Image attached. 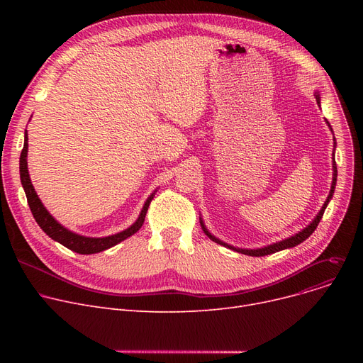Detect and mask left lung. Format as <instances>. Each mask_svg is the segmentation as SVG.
I'll return each mask as SVG.
<instances>
[{
  "label": "left lung",
  "instance_id": "1",
  "mask_svg": "<svg viewBox=\"0 0 363 363\" xmlns=\"http://www.w3.org/2000/svg\"><path fill=\"white\" fill-rule=\"evenodd\" d=\"M315 97H316V103L320 104V95H319L318 91L315 92ZM327 125H328V128H330L331 132H333V128H331L330 122H327ZM335 145H337V143H335V138H334V152H335ZM334 152H333V182H331L330 194H328L325 203H323V206H322V208L319 211V213L315 216V219H313L306 228H303V230H301L300 233H297V234H294V235H291V237H289V238H285V240H282V241H278V242H274V244H269V245L260 247V249H240V247H234V245H231V244H226V242L220 241L219 238H216L215 235H212L211 233H208L207 228H206L203 219L200 218L201 230L204 231V234H206L208 238H211L212 241H215V242H218V244H220V245H223V247H228V249H231V250H234V252H238V253H241V255H247V256H256V257H259V256L272 255V253H277V252H281V250H285V249H293V247L298 245L300 242H303L304 240L309 238V237L312 235V233L316 230L318 223L320 222V219H322V216H323V212H325V208H327L328 203H330L331 199H333L334 189H335V184H337V164H335V155H334Z\"/></svg>",
  "mask_w": 363,
  "mask_h": 363
}]
</instances>
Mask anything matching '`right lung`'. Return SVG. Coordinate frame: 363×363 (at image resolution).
Here are the masks:
<instances>
[{"mask_svg": "<svg viewBox=\"0 0 363 363\" xmlns=\"http://www.w3.org/2000/svg\"><path fill=\"white\" fill-rule=\"evenodd\" d=\"M18 169H21V181H22L25 194H26V199H28V203H29V207H30V212H32L36 223L41 226V230L50 238H52L54 241L60 242L62 245L67 247L69 250H72L74 253H79V255H94V253L104 252V250L110 249V247L122 242L123 240L129 238L130 235H133L137 231H140V228L144 223V219H145V215H147V211H148V206H150L152 197H155V194L157 193V189H159L157 188L156 191H152L150 194V197L145 200V203L141 208V213H140L138 219L133 222L129 228H126V230H123L118 234L108 235V237H100V238L85 237V235H79V234H76V233L67 230V228H65L60 222H57L50 215V212L43 204L40 197H38L35 188L30 182L29 170H28V130H25V144H23V150H22V155H21V167H18Z\"/></svg>", "mask_w": 363, "mask_h": 363, "instance_id": "right-lung-1", "label": "right lung"}]
</instances>
